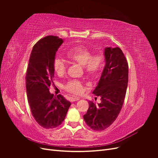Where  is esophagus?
<instances>
[{
  "mask_svg": "<svg viewBox=\"0 0 158 158\" xmlns=\"http://www.w3.org/2000/svg\"><path fill=\"white\" fill-rule=\"evenodd\" d=\"M80 98L78 97H76V98H71V102H76V101H78L79 100Z\"/></svg>",
  "mask_w": 158,
  "mask_h": 158,
  "instance_id": "obj_1",
  "label": "esophagus"
}]
</instances>
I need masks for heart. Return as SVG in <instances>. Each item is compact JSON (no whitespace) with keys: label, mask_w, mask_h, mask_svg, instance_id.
Listing matches in <instances>:
<instances>
[{"label":"heart","mask_w":158,"mask_h":158,"mask_svg":"<svg viewBox=\"0 0 158 158\" xmlns=\"http://www.w3.org/2000/svg\"><path fill=\"white\" fill-rule=\"evenodd\" d=\"M66 56L70 61L82 66L85 74L89 77H96L103 69V55L100 53L92 55V52L85 47L78 46L70 48L66 52ZM52 67L55 73L59 76L63 75L66 69L64 62L57 57L53 60ZM64 88L70 94L78 95L84 91V85L80 81L70 80Z\"/></svg>","instance_id":"heart-1"}]
</instances>
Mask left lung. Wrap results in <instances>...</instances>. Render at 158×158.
<instances>
[{"instance_id": "1", "label": "left lung", "mask_w": 158, "mask_h": 158, "mask_svg": "<svg viewBox=\"0 0 158 158\" xmlns=\"http://www.w3.org/2000/svg\"><path fill=\"white\" fill-rule=\"evenodd\" d=\"M104 55L106 66L93 92L101 98V103L89 101L84 115L86 125L98 131L105 130L116 120L125 101L128 81V65L122 50L106 47Z\"/></svg>"}]
</instances>
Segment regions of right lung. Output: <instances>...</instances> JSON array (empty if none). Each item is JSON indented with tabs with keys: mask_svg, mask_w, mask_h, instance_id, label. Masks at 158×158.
<instances>
[{
	"mask_svg": "<svg viewBox=\"0 0 158 158\" xmlns=\"http://www.w3.org/2000/svg\"><path fill=\"white\" fill-rule=\"evenodd\" d=\"M63 43L61 38L54 35L38 41L33 47L26 71V92L32 115L46 129L61 125L71 105L62 95L56 97L49 92L54 78L52 63Z\"/></svg>",
	"mask_w": 158,
	"mask_h": 158,
	"instance_id": "add662e5",
	"label": "right lung"
}]
</instances>
